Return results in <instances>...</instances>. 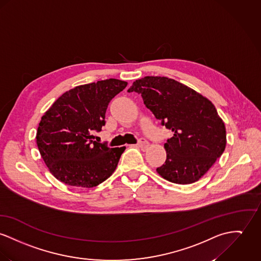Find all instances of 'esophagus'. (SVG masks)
<instances>
[{
    "label": "esophagus",
    "instance_id": "esophagus-1",
    "mask_svg": "<svg viewBox=\"0 0 261 261\" xmlns=\"http://www.w3.org/2000/svg\"><path fill=\"white\" fill-rule=\"evenodd\" d=\"M137 145H138L140 148H142V149H146V148L149 146V143H148V141L146 140V139L141 138V139L138 140Z\"/></svg>",
    "mask_w": 261,
    "mask_h": 261
}]
</instances>
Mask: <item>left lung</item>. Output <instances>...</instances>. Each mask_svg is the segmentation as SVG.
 <instances>
[{
    "label": "left lung",
    "mask_w": 261,
    "mask_h": 261,
    "mask_svg": "<svg viewBox=\"0 0 261 261\" xmlns=\"http://www.w3.org/2000/svg\"><path fill=\"white\" fill-rule=\"evenodd\" d=\"M128 92L141 94L146 107L173 132L164 145L167 159L157 168L158 174L180 185L200 180L226 145L225 126L215 105L194 89L164 76L134 81Z\"/></svg>",
    "instance_id": "1"
}]
</instances>
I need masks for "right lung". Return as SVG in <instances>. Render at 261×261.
Here are the masks:
<instances>
[{
    "mask_svg": "<svg viewBox=\"0 0 261 261\" xmlns=\"http://www.w3.org/2000/svg\"><path fill=\"white\" fill-rule=\"evenodd\" d=\"M127 86L115 79L76 86L63 93L41 117L37 145L49 172L72 187L93 188L115 171L125 147L94 141L105 125L109 102Z\"/></svg>",
    "mask_w": 261,
    "mask_h": 261,
    "instance_id": "obj_1",
    "label": "right lung"
}]
</instances>
